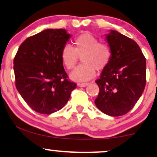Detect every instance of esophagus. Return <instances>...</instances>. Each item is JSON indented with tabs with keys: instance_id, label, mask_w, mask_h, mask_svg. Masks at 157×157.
<instances>
[{
	"instance_id": "obj_1",
	"label": "esophagus",
	"mask_w": 157,
	"mask_h": 157,
	"mask_svg": "<svg viewBox=\"0 0 157 157\" xmlns=\"http://www.w3.org/2000/svg\"><path fill=\"white\" fill-rule=\"evenodd\" d=\"M88 85H89V82H78V83H77V86H78L79 87H86Z\"/></svg>"
}]
</instances>
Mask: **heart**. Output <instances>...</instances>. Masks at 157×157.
<instances>
[{"label":"heart","instance_id":"b5f03b06","mask_svg":"<svg viewBox=\"0 0 157 157\" xmlns=\"http://www.w3.org/2000/svg\"><path fill=\"white\" fill-rule=\"evenodd\" d=\"M79 56L82 63L71 74V79L84 81L92 78L95 71H102L109 66L112 57V51L106 43L99 42L94 35L82 32L73 40V48L65 46L60 52L62 63L68 70L76 66Z\"/></svg>","mask_w":157,"mask_h":157}]
</instances>
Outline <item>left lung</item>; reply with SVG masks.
I'll return each instance as SVG.
<instances>
[{
	"label": "left lung",
	"mask_w": 157,
	"mask_h": 157,
	"mask_svg": "<svg viewBox=\"0 0 157 157\" xmlns=\"http://www.w3.org/2000/svg\"><path fill=\"white\" fill-rule=\"evenodd\" d=\"M106 39L112 57L95 81L100 91L94 102L105 114L119 117L134 108L145 89L146 60L134 40L113 30Z\"/></svg>",
	"instance_id": "left-lung-1"
}]
</instances>
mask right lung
<instances>
[{
  "label": "right lung",
  "mask_w": 157,
  "mask_h": 157,
  "mask_svg": "<svg viewBox=\"0 0 157 157\" xmlns=\"http://www.w3.org/2000/svg\"><path fill=\"white\" fill-rule=\"evenodd\" d=\"M70 35L63 29H46L29 37L14 58L15 86L27 105L36 112L59 111L77 87L68 80L60 52Z\"/></svg>",
  "instance_id": "obj_1"
}]
</instances>
